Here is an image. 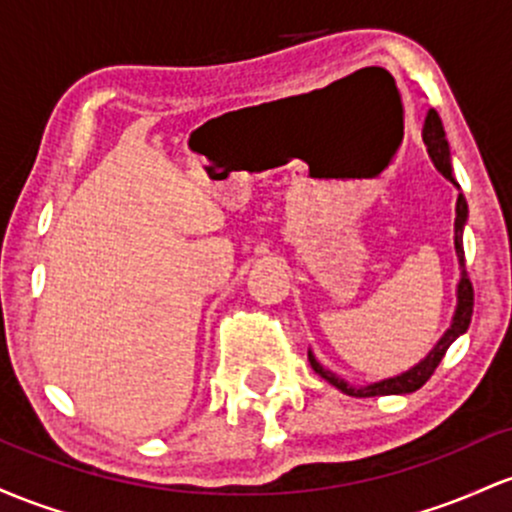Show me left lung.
<instances>
[{
	"label": "left lung",
	"instance_id": "1",
	"mask_svg": "<svg viewBox=\"0 0 512 512\" xmlns=\"http://www.w3.org/2000/svg\"><path fill=\"white\" fill-rule=\"evenodd\" d=\"M423 142H426L428 157H430V162L435 164V169H438L440 174L445 176V179L459 191V183L455 181V171H452L450 145H447V140H445V128H442V120L435 111H428L426 125H423ZM467 217H469L467 198H464L462 191H459L457 205H455V254H457V263H459L457 307H455V314H452V321H450V326H447V331L442 333L440 341L430 348V353L426 355V358H423L421 363L409 367L406 372H401V375L387 377V380H380V382H370V384H365V387H355V384H350L343 380V377H338L336 372L326 370V367L317 360V355L309 350V365L314 367V372H317V375H321L326 382L333 384L338 392H343L348 396H360V399H365V396H384V394H411V392H416V389H421L423 384L430 380V375L435 372V367L440 365L442 355L447 353V348H450L452 343L462 336V333H467L469 321H472L474 290H472V283H469V278H467V266H464V244H462L464 227H467Z\"/></svg>",
	"mask_w": 512,
	"mask_h": 512
}]
</instances>
